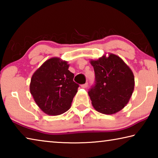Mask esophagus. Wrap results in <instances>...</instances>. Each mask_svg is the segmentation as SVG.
Segmentation results:
<instances>
[{
    "label": "esophagus",
    "mask_w": 158,
    "mask_h": 158,
    "mask_svg": "<svg viewBox=\"0 0 158 158\" xmlns=\"http://www.w3.org/2000/svg\"><path fill=\"white\" fill-rule=\"evenodd\" d=\"M88 83H85V84H82L81 86L82 87V88H84V89H85V88H87L88 87Z\"/></svg>",
    "instance_id": "34e87169"
}]
</instances>
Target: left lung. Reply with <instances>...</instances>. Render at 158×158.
Instances as JSON below:
<instances>
[{
  "label": "left lung",
  "instance_id": "1",
  "mask_svg": "<svg viewBox=\"0 0 158 158\" xmlns=\"http://www.w3.org/2000/svg\"><path fill=\"white\" fill-rule=\"evenodd\" d=\"M95 72V84L89 90L96 111L113 114L127 105L135 87L132 72L121 58L114 54L91 60Z\"/></svg>",
  "mask_w": 158,
  "mask_h": 158
}]
</instances>
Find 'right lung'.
I'll use <instances>...</instances> for the list:
<instances>
[{"label":"right lung","instance_id":"1","mask_svg":"<svg viewBox=\"0 0 158 158\" xmlns=\"http://www.w3.org/2000/svg\"><path fill=\"white\" fill-rule=\"evenodd\" d=\"M68 68V62L52 58L32 76L31 93L45 114L60 115L70 108L79 85L73 81L74 74Z\"/></svg>","mask_w":158,"mask_h":158}]
</instances>
